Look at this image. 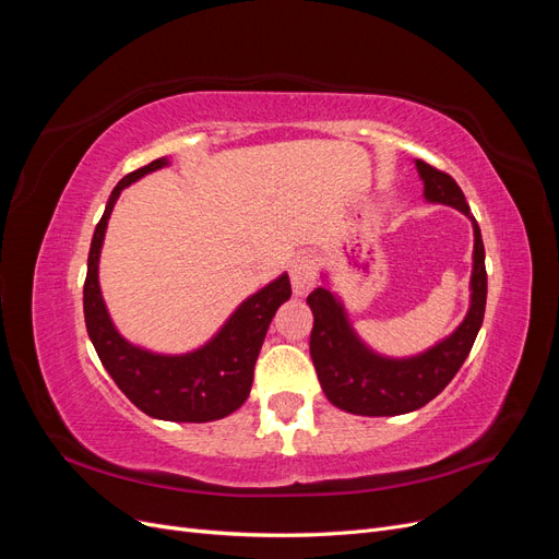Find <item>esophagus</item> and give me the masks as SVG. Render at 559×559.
Wrapping results in <instances>:
<instances>
[{
	"label": "esophagus",
	"instance_id": "34e87169",
	"mask_svg": "<svg viewBox=\"0 0 559 559\" xmlns=\"http://www.w3.org/2000/svg\"><path fill=\"white\" fill-rule=\"evenodd\" d=\"M289 277L294 296H306L317 280V265L310 257H296L289 263Z\"/></svg>",
	"mask_w": 559,
	"mask_h": 559
}]
</instances>
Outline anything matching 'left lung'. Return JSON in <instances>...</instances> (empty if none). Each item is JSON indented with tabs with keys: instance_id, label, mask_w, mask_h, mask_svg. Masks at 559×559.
I'll return each mask as SVG.
<instances>
[{
	"instance_id": "obj_1",
	"label": "left lung",
	"mask_w": 559,
	"mask_h": 559,
	"mask_svg": "<svg viewBox=\"0 0 559 559\" xmlns=\"http://www.w3.org/2000/svg\"><path fill=\"white\" fill-rule=\"evenodd\" d=\"M415 167L425 183V200L460 210L473 226L468 310L462 324L429 349L413 354V357H386L354 331L343 298L331 289L329 273H321L324 284L308 296V306L314 314L310 354L326 399L335 408L352 415L392 417L427 405L443 392L456 370L462 368L483 326L487 273L478 222L473 218L462 189L450 175L421 160H415Z\"/></svg>"
}]
</instances>
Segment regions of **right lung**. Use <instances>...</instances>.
Masks as SVG:
<instances>
[{"instance_id":"obj_1","label":"right lung","mask_w":559,"mask_h":559,"mask_svg":"<svg viewBox=\"0 0 559 559\" xmlns=\"http://www.w3.org/2000/svg\"><path fill=\"white\" fill-rule=\"evenodd\" d=\"M167 165L170 160L165 156L156 158L114 186L105 214L93 233L88 275L83 284V317L99 361L142 413L154 419L200 425L235 413L247 401L263 337L277 308L292 298V284L286 273L267 282L230 312L207 343L191 352L163 354L130 343L116 329L99 289V253L121 191Z\"/></svg>"}]
</instances>
